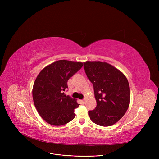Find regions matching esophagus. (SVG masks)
<instances>
[{
    "label": "esophagus",
    "instance_id": "obj_1",
    "mask_svg": "<svg viewBox=\"0 0 159 159\" xmlns=\"http://www.w3.org/2000/svg\"><path fill=\"white\" fill-rule=\"evenodd\" d=\"M85 102H86V101H85V100H82V101H81V103H82V104H85Z\"/></svg>",
    "mask_w": 159,
    "mask_h": 159
}]
</instances>
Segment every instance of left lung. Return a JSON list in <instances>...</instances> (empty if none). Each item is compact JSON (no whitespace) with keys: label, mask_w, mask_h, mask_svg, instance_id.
Returning <instances> with one entry per match:
<instances>
[{"label":"left lung","mask_w":159,"mask_h":159,"mask_svg":"<svg viewBox=\"0 0 159 159\" xmlns=\"http://www.w3.org/2000/svg\"><path fill=\"white\" fill-rule=\"evenodd\" d=\"M84 68L93 84L97 101L95 109L88 111L89 118L99 126H111L122 119L129 107L128 79L120 70L105 62L87 61Z\"/></svg>","instance_id":"8db88e82"}]
</instances>
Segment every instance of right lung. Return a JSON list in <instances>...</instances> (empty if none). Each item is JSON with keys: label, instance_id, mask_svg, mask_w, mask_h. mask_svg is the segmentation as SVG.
Instances as JSON below:
<instances>
[{"label": "right lung", "instance_id": "right-lung-1", "mask_svg": "<svg viewBox=\"0 0 159 159\" xmlns=\"http://www.w3.org/2000/svg\"><path fill=\"white\" fill-rule=\"evenodd\" d=\"M83 66L80 62L60 60L46 66L33 86V102L40 116L53 126H62L75 116L77 99L66 95L68 80Z\"/></svg>", "mask_w": 159, "mask_h": 159}]
</instances>
